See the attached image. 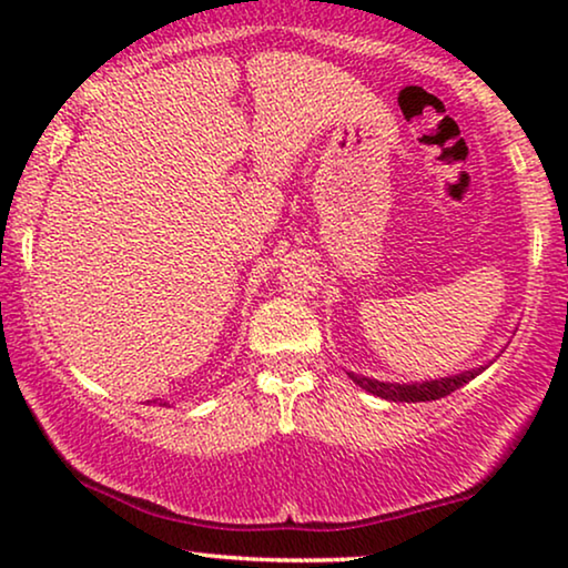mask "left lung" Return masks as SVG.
Segmentation results:
<instances>
[{
    "label": "left lung",
    "mask_w": 568,
    "mask_h": 568,
    "mask_svg": "<svg viewBox=\"0 0 568 568\" xmlns=\"http://www.w3.org/2000/svg\"><path fill=\"white\" fill-rule=\"evenodd\" d=\"M480 369H470L463 372V375L455 377H445V379H432V383H418V385H393V383H377V379H367V377H356L352 379L364 390L372 395H379L385 400H395V403H418V400H437L445 398V395L455 393L457 387H463L468 379L478 375Z\"/></svg>",
    "instance_id": "1"
}]
</instances>
